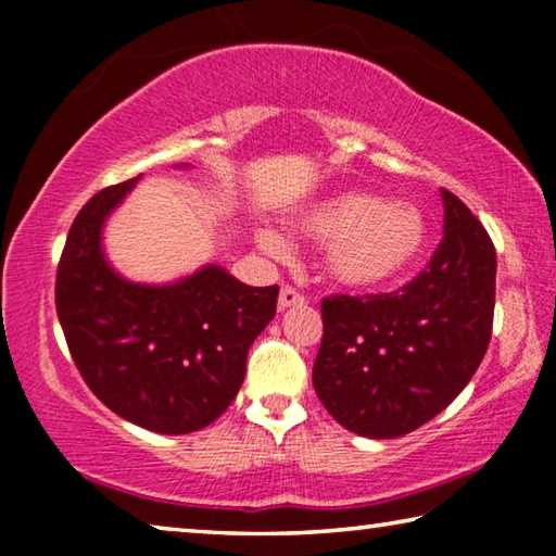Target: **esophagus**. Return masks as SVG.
I'll return each mask as SVG.
<instances>
[{
    "mask_svg": "<svg viewBox=\"0 0 556 556\" xmlns=\"http://www.w3.org/2000/svg\"><path fill=\"white\" fill-rule=\"evenodd\" d=\"M277 304H279L281 312H285V308H291V306H301V304H304V296H301L296 289H291V287H281Z\"/></svg>",
    "mask_w": 556,
    "mask_h": 556,
    "instance_id": "1",
    "label": "esophagus"
}]
</instances>
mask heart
<instances>
[{
	"label": "heart",
	"instance_id": "b5f03b06",
	"mask_svg": "<svg viewBox=\"0 0 556 556\" xmlns=\"http://www.w3.org/2000/svg\"><path fill=\"white\" fill-rule=\"evenodd\" d=\"M299 238L326 242L324 267L336 285L378 291L407 277L429 248V220L407 201H384L378 193L343 188L301 205L289 218ZM260 248L287 255L277 230L260 228Z\"/></svg>",
	"mask_w": 556,
	"mask_h": 556
}]
</instances>
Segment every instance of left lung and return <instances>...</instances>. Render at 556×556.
<instances>
[{
  "label": "left lung",
  "mask_w": 556,
  "mask_h": 556,
  "mask_svg": "<svg viewBox=\"0 0 556 556\" xmlns=\"http://www.w3.org/2000/svg\"><path fill=\"white\" fill-rule=\"evenodd\" d=\"M444 238L417 279L394 294L324 299L314 388L338 425L397 439L427 425L466 388L491 343L495 248L454 193Z\"/></svg>",
  "instance_id": "obj_1"
}]
</instances>
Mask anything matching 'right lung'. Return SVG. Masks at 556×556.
I'll use <instances>...</instances> for the list:
<instances>
[{
    "mask_svg": "<svg viewBox=\"0 0 556 556\" xmlns=\"http://www.w3.org/2000/svg\"><path fill=\"white\" fill-rule=\"evenodd\" d=\"M139 178L96 193L75 215L55 312L83 380L105 407L156 434H191L240 392L250 345L275 318L279 287H248L220 265L168 285L122 277L102 230Z\"/></svg>",
    "mask_w": 556,
    "mask_h": 556,
    "instance_id": "right-lung-1",
    "label": "right lung"
}]
</instances>
